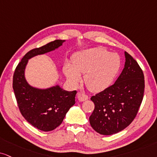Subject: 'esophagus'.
I'll use <instances>...</instances> for the list:
<instances>
[{"label":"esophagus","instance_id":"34e87169","mask_svg":"<svg viewBox=\"0 0 157 157\" xmlns=\"http://www.w3.org/2000/svg\"><path fill=\"white\" fill-rule=\"evenodd\" d=\"M77 97H78V100L80 101H85L88 99V96L86 94L83 93V92H78L77 93Z\"/></svg>","mask_w":157,"mask_h":157}]
</instances>
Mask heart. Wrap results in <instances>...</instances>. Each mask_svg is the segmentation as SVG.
<instances>
[{"mask_svg": "<svg viewBox=\"0 0 157 157\" xmlns=\"http://www.w3.org/2000/svg\"><path fill=\"white\" fill-rule=\"evenodd\" d=\"M72 66L64 65L63 71L73 84L80 82L79 74H84L86 87L92 92H100L110 86L119 71L121 61L117 54L110 53L102 48H93L74 54Z\"/></svg>", "mask_w": 157, "mask_h": 157, "instance_id": "obj_1", "label": "heart"}]
</instances>
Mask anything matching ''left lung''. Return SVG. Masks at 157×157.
<instances>
[{"label":"left lung","instance_id":"left-lung-1","mask_svg":"<svg viewBox=\"0 0 157 157\" xmlns=\"http://www.w3.org/2000/svg\"><path fill=\"white\" fill-rule=\"evenodd\" d=\"M124 55V67L116 82L91 98L94 109L90 125L101 135L115 134L130 124L144 98V72L132 56Z\"/></svg>","mask_w":157,"mask_h":157}]
</instances>
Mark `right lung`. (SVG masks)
<instances>
[{
    "label": "right lung",
    "instance_id": "add662e5",
    "mask_svg": "<svg viewBox=\"0 0 157 157\" xmlns=\"http://www.w3.org/2000/svg\"><path fill=\"white\" fill-rule=\"evenodd\" d=\"M65 40H55L25 55L19 62L13 76V90L19 111L27 121L44 132L52 131L61 124L68 110L75 104L77 92H67L59 86L46 90L32 87L25 78L28 59L60 46Z\"/></svg>",
    "mask_w": 157,
    "mask_h": 157
}]
</instances>
